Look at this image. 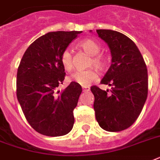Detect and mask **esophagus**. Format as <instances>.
Returning a JSON list of instances; mask_svg holds the SVG:
<instances>
[{"label":"esophagus","instance_id":"obj_1","mask_svg":"<svg viewBox=\"0 0 160 160\" xmlns=\"http://www.w3.org/2000/svg\"><path fill=\"white\" fill-rule=\"evenodd\" d=\"M90 90L89 87H83V91L84 92H89Z\"/></svg>","mask_w":160,"mask_h":160}]
</instances>
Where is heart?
Segmentation results:
<instances>
[{
  "instance_id": "b5f03b06",
  "label": "heart",
  "mask_w": 160,
  "mask_h": 160,
  "mask_svg": "<svg viewBox=\"0 0 160 160\" xmlns=\"http://www.w3.org/2000/svg\"><path fill=\"white\" fill-rule=\"evenodd\" d=\"M80 47L84 52L92 56L89 62V67H94L98 70H102L106 65L104 57L98 53L100 52L101 47L99 44L92 39H84L80 42ZM62 64L66 71H71L73 69V57L70 48H66L61 56ZM98 79V73L95 69H89L86 71H77L74 72L70 77V80L76 82L82 86H89L92 82Z\"/></svg>"
}]
</instances>
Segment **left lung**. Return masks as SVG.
I'll return each instance as SVG.
<instances>
[{"mask_svg": "<svg viewBox=\"0 0 160 160\" xmlns=\"http://www.w3.org/2000/svg\"><path fill=\"white\" fill-rule=\"evenodd\" d=\"M91 32V30H90ZM109 48L112 64L101 84L111 86V93L92 86L93 108L98 125L107 132H121L136 122L148 94L146 65L135 42L123 33L97 29Z\"/></svg>", "mask_w": 160, "mask_h": 160, "instance_id": "8db88e82", "label": "left lung"}]
</instances>
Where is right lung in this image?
<instances>
[{
    "instance_id": "obj_1",
    "label": "right lung",
    "mask_w": 160,
    "mask_h": 160,
    "mask_svg": "<svg viewBox=\"0 0 160 160\" xmlns=\"http://www.w3.org/2000/svg\"><path fill=\"white\" fill-rule=\"evenodd\" d=\"M81 33L57 31L42 35L27 48L18 67V101L29 125L44 136H64L73 127V110L82 88L72 81L62 92L57 89L66 75L62 52Z\"/></svg>"
}]
</instances>
